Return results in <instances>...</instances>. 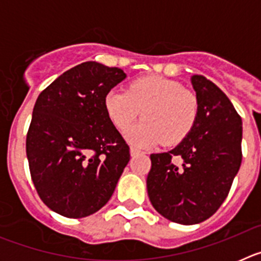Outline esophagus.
Returning <instances> with one entry per match:
<instances>
[{"instance_id":"esophagus-1","label":"esophagus","mask_w":261,"mask_h":261,"mask_svg":"<svg viewBox=\"0 0 261 261\" xmlns=\"http://www.w3.org/2000/svg\"><path fill=\"white\" fill-rule=\"evenodd\" d=\"M140 154H142V151L140 150V149H137V147H130V155L132 156H136V155H140Z\"/></svg>"}]
</instances>
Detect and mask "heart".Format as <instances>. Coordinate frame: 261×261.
Segmentation results:
<instances>
[{"instance_id":"b5f03b06","label":"heart","mask_w":261,"mask_h":261,"mask_svg":"<svg viewBox=\"0 0 261 261\" xmlns=\"http://www.w3.org/2000/svg\"><path fill=\"white\" fill-rule=\"evenodd\" d=\"M110 120L124 132L142 111L141 123L126 132L130 142L153 146L176 145L190 135L199 116L197 96L181 84L151 75L133 81L128 90H111L105 98Z\"/></svg>"}]
</instances>
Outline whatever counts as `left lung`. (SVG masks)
I'll return each mask as SVG.
<instances>
[{"label":"left lung","mask_w":261,"mask_h":261,"mask_svg":"<svg viewBox=\"0 0 261 261\" xmlns=\"http://www.w3.org/2000/svg\"><path fill=\"white\" fill-rule=\"evenodd\" d=\"M199 116L167 153L151 154L147 195L159 214L195 225L213 216L229 195L242 163V119L220 87L192 75Z\"/></svg>","instance_id":"left-lung-1"}]
</instances>
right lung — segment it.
I'll list each match as a JSON object with an SVG mask.
<instances>
[{"instance_id":"1","label":"right lung","mask_w":261,"mask_h":261,"mask_svg":"<svg viewBox=\"0 0 261 261\" xmlns=\"http://www.w3.org/2000/svg\"><path fill=\"white\" fill-rule=\"evenodd\" d=\"M125 77L121 69L86 61L36 99L26 153L34 186L50 211L82 218L111 199L130 154L105 98Z\"/></svg>"}]
</instances>
